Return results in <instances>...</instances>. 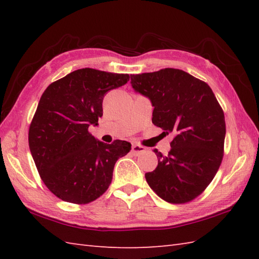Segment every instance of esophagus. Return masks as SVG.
Masks as SVG:
<instances>
[{
	"label": "esophagus",
	"instance_id": "34e87169",
	"mask_svg": "<svg viewBox=\"0 0 259 259\" xmlns=\"http://www.w3.org/2000/svg\"><path fill=\"white\" fill-rule=\"evenodd\" d=\"M131 150H133L135 156H139V155H141V153H144L146 151V148L144 146L135 144V145H133V147H131Z\"/></svg>",
	"mask_w": 259,
	"mask_h": 259
}]
</instances>
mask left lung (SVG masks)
Masks as SVG:
<instances>
[{
	"instance_id": "8db88e82",
	"label": "left lung",
	"mask_w": 259,
	"mask_h": 259,
	"mask_svg": "<svg viewBox=\"0 0 259 259\" xmlns=\"http://www.w3.org/2000/svg\"><path fill=\"white\" fill-rule=\"evenodd\" d=\"M131 87L153 107L152 123L172 133L167 156L155 149L158 166L147 172L150 188L163 200L195 199L211 183L224 156L223 109L206 82L179 69L133 74Z\"/></svg>"
}]
</instances>
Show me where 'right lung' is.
<instances>
[{
	"label": "right lung",
	"instance_id": "add662e5",
	"mask_svg": "<svg viewBox=\"0 0 259 259\" xmlns=\"http://www.w3.org/2000/svg\"><path fill=\"white\" fill-rule=\"evenodd\" d=\"M129 74L79 69L49 85L29 130V146L43 183L60 199L96 200L111 184L114 163L131 149L128 141L111 145L88 129L102 117L107 92L125 84Z\"/></svg>",
	"mask_w": 259,
	"mask_h": 259
}]
</instances>
